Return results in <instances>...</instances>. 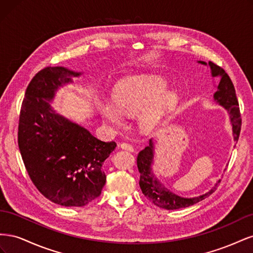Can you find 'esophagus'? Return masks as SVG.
Segmentation results:
<instances>
[{"instance_id":"34e87169","label":"esophagus","mask_w":253,"mask_h":253,"mask_svg":"<svg viewBox=\"0 0 253 253\" xmlns=\"http://www.w3.org/2000/svg\"><path fill=\"white\" fill-rule=\"evenodd\" d=\"M120 148H121L122 150H126V151H129V152H134V151H135L133 145H131L129 143H126V142L121 143V144H120Z\"/></svg>"}]
</instances>
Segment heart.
Returning <instances> with one entry per match:
<instances>
[{
  "label": "heart",
  "mask_w": 253,
  "mask_h": 253,
  "mask_svg": "<svg viewBox=\"0 0 253 253\" xmlns=\"http://www.w3.org/2000/svg\"><path fill=\"white\" fill-rule=\"evenodd\" d=\"M167 82L159 77H137L129 79L114 96V102L100 100L98 109L102 116L112 125L120 126L124 122V114H135L153 100L139 117L140 126L145 131L154 127L164 115L173 110L177 103V96L172 90L162 92Z\"/></svg>",
  "instance_id": "heart-1"
}]
</instances>
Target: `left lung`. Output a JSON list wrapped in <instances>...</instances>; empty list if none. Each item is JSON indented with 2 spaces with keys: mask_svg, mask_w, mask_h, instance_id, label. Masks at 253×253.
<instances>
[{
  "mask_svg": "<svg viewBox=\"0 0 253 253\" xmlns=\"http://www.w3.org/2000/svg\"><path fill=\"white\" fill-rule=\"evenodd\" d=\"M198 62L207 65V63L204 62V61H198ZM209 66L211 68L212 77H218L220 79L217 86V90L214 93L213 96L214 100L218 104L223 105L228 111L229 115H230L233 138L234 141L237 142L241 133L242 118L234 85L228 74L220 66L214 64L211 61L209 62ZM153 151H154V144H153L152 139H150V143L148 147H145L142 151L138 153V156H137V167H138V171L140 173L139 186L142 193L152 204H154L155 206L159 207V208L167 210L187 208L189 206H192L198 202L205 200L207 196L212 194L214 192V190L216 189L217 183L215 187H213V189L209 191V192L192 198H185L174 194L170 190H168L164 185H162V183L157 180L154 174L152 173L151 165L153 163V156H154ZM219 182L220 180H218V183Z\"/></svg>",
  "mask_w": 253,
  "mask_h": 253,
  "instance_id": "8db88e82",
  "label": "left lung"
}]
</instances>
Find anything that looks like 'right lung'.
I'll return each mask as SVG.
<instances>
[{
    "label": "right lung",
    "instance_id": "right-lung-1",
    "mask_svg": "<svg viewBox=\"0 0 253 253\" xmlns=\"http://www.w3.org/2000/svg\"><path fill=\"white\" fill-rule=\"evenodd\" d=\"M80 75L61 66L43 68L28 84L19 119L18 144L30 179L43 196L64 207L86 206L101 194L102 165L117 145L51 109L56 90Z\"/></svg>",
    "mask_w": 253,
    "mask_h": 253
}]
</instances>
